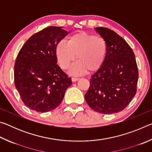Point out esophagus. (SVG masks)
I'll list each match as a JSON object with an SVG mask.
<instances>
[{
	"label": "esophagus",
	"instance_id": "1",
	"mask_svg": "<svg viewBox=\"0 0 152 152\" xmlns=\"http://www.w3.org/2000/svg\"><path fill=\"white\" fill-rule=\"evenodd\" d=\"M79 79L80 78H78V77H72V80L73 82H76V81H78Z\"/></svg>",
	"mask_w": 152,
	"mask_h": 152
}]
</instances>
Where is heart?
I'll return each mask as SVG.
<instances>
[{
    "mask_svg": "<svg viewBox=\"0 0 152 152\" xmlns=\"http://www.w3.org/2000/svg\"><path fill=\"white\" fill-rule=\"evenodd\" d=\"M107 43L103 38L85 31H78L67 38L66 43L61 41L56 47V56L60 67L64 70L71 67L70 72L79 75L94 71L104 62L107 53Z\"/></svg>",
    "mask_w": 152,
    "mask_h": 152,
    "instance_id": "b5f03b06",
    "label": "heart"
}]
</instances>
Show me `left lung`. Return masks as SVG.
Listing matches in <instances>:
<instances>
[{
	"instance_id": "8db88e82",
	"label": "left lung",
	"mask_w": 152,
	"mask_h": 152,
	"mask_svg": "<svg viewBox=\"0 0 152 152\" xmlns=\"http://www.w3.org/2000/svg\"><path fill=\"white\" fill-rule=\"evenodd\" d=\"M107 43L104 62L91 76L84 95L88 106L102 114L125 109L137 92L138 68L135 54L125 40L106 27L95 28Z\"/></svg>"
}]
</instances>
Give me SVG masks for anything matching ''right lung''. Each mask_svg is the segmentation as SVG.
I'll use <instances>...</instances> for the list:
<instances>
[{"label": "right lung", "mask_w": 152, "mask_h": 152, "mask_svg": "<svg viewBox=\"0 0 152 152\" xmlns=\"http://www.w3.org/2000/svg\"><path fill=\"white\" fill-rule=\"evenodd\" d=\"M61 27L51 26L35 33L20 49L14 66L15 87L30 109L45 113L62 101L72 82L57 64L56 47L68 35Z\"/></svg>", "instance_id": "obj_1"}]
</instances>
